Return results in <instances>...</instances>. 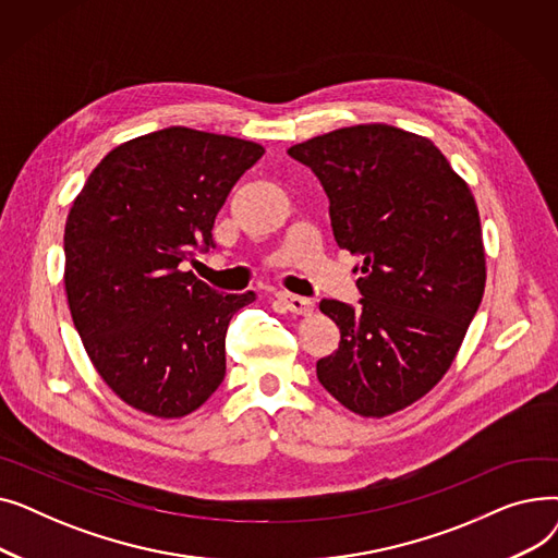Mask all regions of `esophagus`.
Wrapping results in <instances>:
<instances>
[{
    "mask_svg": "<svg viewBox=\"0 0 558 558\" xmlns=\"http://www.w3.org/2000/svg\"><path fill=\"white\" fill-rule=\"evenodd\" d=\"M278 301L291 312V314H299V316H307L314 310V303L310 299L303 296H294V294H278Z\"/></svg>",
    "mask_w": 558,
    "mask_h": 558,
    "instance_id": "34e87169",
    "label": "esophagus"
}]
</instances>
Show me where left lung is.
<instances>
[{
  "label": "left lung",
  "mask_w": 558,
  "mask_h": 558,
  "mask_svg": "<svg viewBox=\"0 0 558 558\" xmlns=\"http://www.w3.org/2000/svg\"><path fill=\"white\" fill-rule=\"evenodd\" d=\"M287 154L316 173L337 244L362 259V307L318 305L341 332L316 362L318 383L364 418L396 414L441 383L482 303L475 196L432 140L387 124L337 129Z\"/></svg>",
  "instance_id": "1"
}]
</instances>
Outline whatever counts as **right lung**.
Instances as JSON below:
<instances>
[{"mask_svg":"<svg viewBox=\"0 0 558 558\" xmlns=\"http://www.w3.org/2000/svg\"><path fill=\"white\" fill-rule=\"evenodd\" d=\"M264 149L169 126L133 137L93 169L65 223L74 328L108 389L156 418H183L226 375V330L255 301L217 294L181 264L215 246L221 205Z\"/></svg>","mask_w":558,"mask_h":558,"instance_id":"obj_1","label":"right lung"}]
</instances>
